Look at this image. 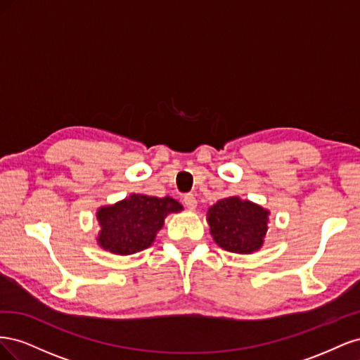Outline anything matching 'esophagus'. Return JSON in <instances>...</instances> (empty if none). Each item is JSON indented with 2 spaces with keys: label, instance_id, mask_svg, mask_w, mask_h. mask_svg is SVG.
<instances>
[{
  "label": "esophagus",
  "instance_id": "esophagus-1",
  "mask_svg": "<svg viewBox=\"0 0 360 360\" xmlns=\"http://www.w3.org/2000/svg\"><path fill=\"white\" fill-rule=\"evenodd\" d=\"M183 202H184V205L188 207V209H191V210H193L195 207H197V198H195V195L193 193H186L183 197Z\"/></svg>",
  "mask_w": 360,
  "mask_h": 360
}]
</instances>
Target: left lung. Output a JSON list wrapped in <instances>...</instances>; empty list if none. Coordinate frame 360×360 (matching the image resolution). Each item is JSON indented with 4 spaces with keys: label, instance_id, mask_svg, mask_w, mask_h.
Wrapping results in <instances>:
<instances>
[{
    "label": "left lung",
    "instance_id": "8db88e82",
    "mask_svg": "<svg viewBox=\"0 0 360 360\" xmlns=\"http://www.w3.org/2000/svg\"><path fill=\"white\" fill-rule=\"evenodd\" d=\"M213 240L234 254H252L264 243L269 210L238 197L219 200L207 212Z\"/></svg>",
    "mask_w": 360,
    "mask_h": 360
}]
</instances>
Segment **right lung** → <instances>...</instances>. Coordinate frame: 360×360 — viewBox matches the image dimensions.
I'll return each mask as SVG.
<instances>
[{
    "instance_id": "1",
    "label": "right lung",
    "mask_w": 360,
    "mask_h": 360,
    "mask_svg": "<svg viewBox=\"0 0 360 360\" xmlns=\"http://www.w3.org/2000/svg\"><path fill=\"white\" fill-rule=\"evenodd\" d=\"M181 210L183 205L171 197L132 193L129 198L97 210L101 225L97 243L117 255L136 254L155 242L169 213Z\"/></svg>"
}]
</instances>
